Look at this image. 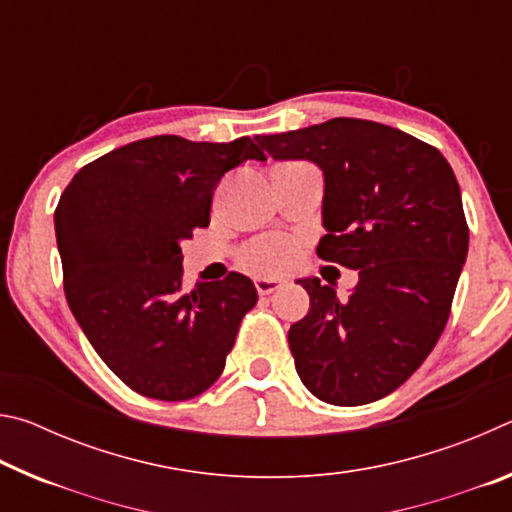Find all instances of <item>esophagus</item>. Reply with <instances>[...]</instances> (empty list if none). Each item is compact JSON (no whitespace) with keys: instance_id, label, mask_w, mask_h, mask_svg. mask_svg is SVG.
Here are the masks:
<instances>
[{"instance_id":"1","label":"esophagus","mask_w":512,"mask_h":512,"mask_svg":"<svg viewBox=\"0 0 512 512\" xmlns=\"http://www.w3.org/2000/svg\"><path fill=\"white\" fill-rule=\"evenodd\" d=\"M282 287H284V280H277V277H257L255 280V289L259 296H268V293H273Z\"/></svg>"}]
</instances>
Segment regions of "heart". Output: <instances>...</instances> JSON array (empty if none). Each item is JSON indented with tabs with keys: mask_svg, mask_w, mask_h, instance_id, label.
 <instances>
[{
	"mask_svg": "<svg viewBox=\"0 0 512 512\" xmlns=\"http://www.w3.org/2000/svg\"><path fill=\"white\" fill-rule=\"evenodd\" d=\"M291 257H293V246L289 241L264 239L244 250V255H241V264H244L250 273L275 275L291 262Z\"/></svg>",
	"mask_w": 512,
	"mask_h": 512,
	"instance_id": "1",
	"label": "heart"
}]
</instances>
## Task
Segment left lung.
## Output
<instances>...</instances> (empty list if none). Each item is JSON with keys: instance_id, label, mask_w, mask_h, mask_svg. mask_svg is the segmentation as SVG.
I'll return each mask as SVG.
<instances>
[{"instance_id": "8db88e82", "label": "left lung", "mask_w": 512, "mask_h": 512, "mask_svg": "<svg viewBox=\"0 0 512 512\" xmlns=\"http://www.w3.org/2000/svg\"><path fill=\"white\" fill-rule=\"evenodd\" d=\"M275 160L323 169L316 253L359 271L348 300L305 277L309 314L289 329L296 370L318 400L359 406L400 388L447 325L467 257L461 189L436 146L368 119L336 117L259 137Z\"/></svg>"}]
</instances>
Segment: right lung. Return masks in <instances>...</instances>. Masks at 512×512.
Segmentation results:
<instances>
[{
	"mask_svg": "<svg viewBox=\"0 0 512 512\" xmlns=\"http://www.w3.org/2000/svg\"><path fill=\"white\" fill-rule=\"evenodd\" d=\"M246 160H266L250 137H146L85 164L60 196L54 225L67 305L135 393L180 402L207 391L255 307V284L241 273L187 289L180 250L210 225L223 173Z\"/></svg>",
	"mask_w": 512,
	"mask_h": 512,
	"instance_id": "right-lung-1",
	"label": "right lung"
}]
</instances>
